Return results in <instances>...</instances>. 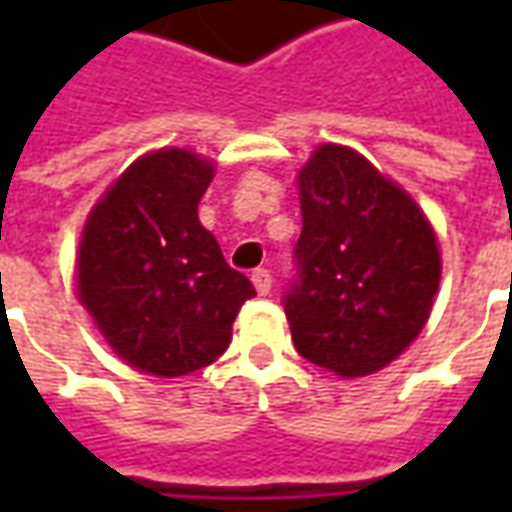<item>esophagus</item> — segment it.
I'll return each mask as SVG.
<instances>
[{
	"label": "esophagus",
	"mask_w": 512,
	"mask_h": 512,
	"mask_svg": "<svg viewBox=\"0 0 512 512\" xmlns=\"http://www.w3.org/2000/svg\"><path fill=\"white\" fill-rule=\"evenodd\" d=\"M252 282H255V290L260 296H268L274 279H271V271H268V268H255V271H252Z\"/></svg>",
	"instance_id": "34e87169"
}]
</instances>
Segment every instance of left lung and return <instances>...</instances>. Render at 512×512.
Masks as SVG:
<instances>
[{
	"label": "left lung",
	"mask_w": 512,
	"mask_h": 512,
	"mask_svg": "<svg viewBox=\"0 0 512 512\" xmlns=\"http://www.w3.org/2000/svg\"><path fill=\"white\" fill-rule=\"evenodd\" d=\"M293 345L343 378L370 376L414 343L439 290L436 233L406 191L351 147L321 145L299 172Z\"/></svg>",
	"instance_id": "obj_1"
}]
</instances>
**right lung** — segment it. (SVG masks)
<instances>
[{"label":"right lung","mask_w":512,"mask_h":512,"mask_svg":"<svg viewBox=\"0 0 512 512\" xmlns=\"http://www.w3.org/2000/svg\"><path fill=\"white\" fill-rule=\"evenodd\" d=\"M211 178L213 164L197 153H147L84 224L79 299L115 354L150 376H189L216 362L255 296L197 216Z\"/></svg>","instance_id":"obj_1"}]
</instances>
